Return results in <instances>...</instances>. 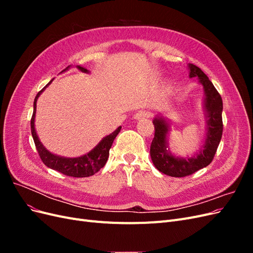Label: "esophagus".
<instances>
[{"instance_id": "obj_1", "label": "esophagus", "mask_w": 253, "mask_h": 253, "mask_svg": "<svg viewBox=\"0 0 253 253\" xmlns=\"http://www.w3.org/2000/svg\"><path fill=\"white\" fill-rule=\"evenodd\" d=\"M148 117H151V112L148 110H141L139 112H137L135 115V119H143Z\"/></svg>"}]
</instances>
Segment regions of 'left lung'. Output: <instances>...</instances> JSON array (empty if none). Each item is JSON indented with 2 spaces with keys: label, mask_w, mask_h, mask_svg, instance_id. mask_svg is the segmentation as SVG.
<instances>
[{
  "label": "left lung",
  "mask_w": 253,
  "mask_h": 253,
  "mask_svg": "<svg viewBox=\"0 0 253 253\" xmlns=\"http://www.w3.org/2000/svg\"><path fill=\"white\" fill-rule=\"evenodd\" d=\"M190 77H197L206 91V111L208 113V133L205 147L201 154L189 159H180L167 152L166 137L168 126L164 119L155 118L153 125L155 127L154 138L152 140L150 154L156 169L173 177H185L203 168L209 166L215 156L216 150L223 135V100L217 89L205 73L194 64H189Z\"/></svg>",
  "instance_id": "8db88e82"
}]
</instances>
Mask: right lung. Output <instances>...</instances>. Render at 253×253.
Here are the masks:
<instances>
[{"mask_svg":"<svg viewBox=\"0 0 253 253\" xmlns=\"http://www.w3.org/2000/svg\"><path fill=\"white\" fill-rule=\"evenodd\" d=\"M70 66H67L66 68ZM78 68L84 73H87V70L85 67H82L79 65ZM50 82L48 84H50ZM48 84H46V86ZM46 86H44L39 93L37 94L35 98L34 113L32 116V120H30V129H32L33 138L41 160L45 166L50 168V169L56 170L60 173H62L63 175L71 176V177H88V176L94 175L98 171H100L101 168H103L106 162H108V158L110 155V149L112 147L114 139L116 138V136L120 132L121 126H119L116 131L113 132L109 136L104 137V138L98 143V145L94 150H91L89 153H87V154L83 155L81 157L64 158V157H60V156L51 154L50 152H48L43 147L39 138H38V136L36 134V129H35V115H36V109H37V100H38V97L41 95V93Z\"/></svg>","mask_w":253,"mask_h":253,"instance_id":"right-lung-1","label":"right lung"}]
</instances>
